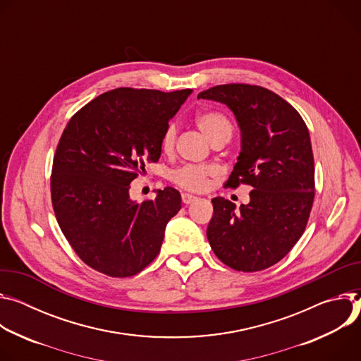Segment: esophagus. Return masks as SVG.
Wrapping results in <instances>:
<instances>
[{
  "instance_id": "1",
  "label": "esophagus",
  "mask_w": 361,
  "mask_h": 361,
  "mask_svg": "<svg viewBox=\"0 0 361 361\" xmlns=\"http://www.w3.org/2000/svg\"><path fill=\"white\" fill-rule=\"evenodd\" d=\"M196 196L195 195H190V193H182V202L183 204H192L196 201Z\"/></svg>"
}]
</instances>
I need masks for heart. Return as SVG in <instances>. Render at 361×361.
<instances>
[{"mask_svg":"<svg viewBox=\"0 0 361 361\" xmlns=\"http://www.w3.org/2000/svg\"><path fill=\"white\" fill-rule=\"evenodd\" d=\"M196 125L199 126L205 136L215 142L222 137H231L232 135V125L226 116L218 111H205L197 114ZM176 126L175 123H169L164 130L162 139H160V149L165 153H171L175 147L176 142ZM218 173V168L214 165H183L175 169L171 175L172 180L186 189L193 192H202L209 185V178Z\"/></svg>","mask_w":361,"mask_h":361,"instance_id":"1","label":"heart"}]
</instances>
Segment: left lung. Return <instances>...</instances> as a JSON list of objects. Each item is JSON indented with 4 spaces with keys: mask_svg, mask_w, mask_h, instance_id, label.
I'll return each mask as SVG.
<instances>
[{
    "mask_svg": "<svg viewBox=\"0 0 361 361\" xmlns=\"http://www.w3.org/2000/svg\"><path fill=\"white\" fill-rule=\"evenodd\" d=\"M197 99L224 103L235 114L241 152L226 186L254 188L239 209L225 197L212 199L208 241L232 269L262 271L291 251L310 218L314 157L307 125L288 102L261 86L221 85Z\"/></svg>",
    "mask_w": 361,
    "mask_h": 361,
    "instance_id": "8db88e82",
    "label": "left lung"
}]
</instances>
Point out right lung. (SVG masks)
<instances>
[{"label":"right lung","instance_id":"1","mask_svg":"<svg viewBox=\"0 0 361 361\" xmlns=\"http://www.w3.org/2000/svg\"><path fill=\"white\" fill-rule=\"evenodd\" d=\"M190 93L120 87L67 123L53 159L51 202L68 244L93 269L125 278L157 257L180 193L168 186L137 204L130 182L157 162L164 130Z\"/></svg>","mask_w":361,"mask_h":361}]
</instances>
